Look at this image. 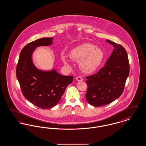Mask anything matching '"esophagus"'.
Returning a JSON list of instances; mask_svg holds the SVG:
<instances>
[{"label": "esophagus", "mask_w": 146, "mask_h": 146, "mask_svg": "<svg viewBox=\"0 0 146 146\" xmlns=\"http://www.w3.org/2000/svg\"><path fill=\"white\" fill-rule=\"evenodd\" d=\"M76 79V81H78V82H80V81H83V79L82 77H80V76H77Z\"/></svg>", "instance_id": "1"}]
</instances>
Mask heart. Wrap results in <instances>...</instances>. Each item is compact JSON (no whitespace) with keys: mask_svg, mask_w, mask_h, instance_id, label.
<instances>
[{"mask_svg":"<svg viewBox=\"0 0 146 146\" xmlns=\"http://www.w3.org/2000/svg\"><path fill=\"white\" fill-rule=\"evenodd\" d=\"M69 56L72 60L79 61V67L84 73H91L100 66L104 54L101 48L92 43L85 42L72 49ZM62 60L65 64H69V61L66 57H63Z\"/></svg>","mask_w":146,"mask_h":146,"instance_id":"obj_1","label":"heart"}]
</instances>
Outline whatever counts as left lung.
I'll return each instance as SVG.
<instances>
[{
    "mask_svg": "<svg viewBox=\"0 0 146 146\" xmlns=\"http://www.w3.org/2000/svg\"><path fill=\"white\" fill-rule=\"evenodd\" d=\"M114 47L104 66L96 74L87 76V102L94 107H101L120 97L129 76L130 67L127 52L121 45L106 40Z\"/></svg>",
    "mask_w": 146,
    "mask_h": 146,
    "instance_id": "left-lung-1",
    "label": "left lung"
}]
</instances>
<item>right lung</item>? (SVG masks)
Masks as SVG:
<instances>
[{
	"instance_id": "right-lung-1",
	"label": "right lung",
	"mask_w": 146,
	"mask_h": 146,
	"mask_svg": "<svg viewBox=\"0 0 146 146\" xmlns=\"http://www.w3.org/2000/svg\"><path fill=\"white\" fill-rule=\"evenodd\" d=\"M53 38H42L29 42L22 49L16 73L23 95L28 101L42 109L54 107L58 103L73 76L59 74L55 69L37 68L32 60L37 47L49 46Z\"/></svg>"
}]
</instances>
